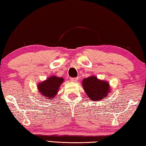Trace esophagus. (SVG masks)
<instances>
[{
	"instance_id": "1",
	"label": "esophagus",
	"mask_w": 146,
	"mask_h": 146,
	"mask_svg": "<svg viewBox=\"0 0 146 146\" xmlns=\"http://www.w3.org/2000/svg\"><path fill=\"white\" fill-rule=\"evenodd\" d=\"M78 80V78H70V81H71V82H77Z\"/></svg>"
}]
</instances>
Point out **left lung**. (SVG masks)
Segmentation results:
<instances>
[{
    "mask_svg": "<svg viewBox=\"0 0 146 146\" xmlns=\"http://www.w3.org/2000/svg\"><path fill=\"white\" fill-rule=\"evenodd\" d=\"M82 85L90 100L99 101L106 98L110 92L109 83L100 80L96 76H90L83 80Z\"/></svg>",
    "mask_w": 146,
    "mask_h": 146,
    "instance_id": "1",
    "label": "left lung"
}]
</instances>
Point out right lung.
<instances>
[{
	"instance_id": "1",
	"label": "right lung",
	"mask_w": 146,
	"mask_h": 146,
	"mask_svg": "<svg viewBox=\"0 0 146 146\" xmlns=\"http://www.w3.org/2000/svg\"><path fill=\"white\" fill-rule=\"evenodd\" d=\"M64 79L56 76L49 77L44 82L39 83L37 88L40 94L48 98L49 100H53L57 95L60 85L63 83Z\"/></svg>"
}]
</instances>
